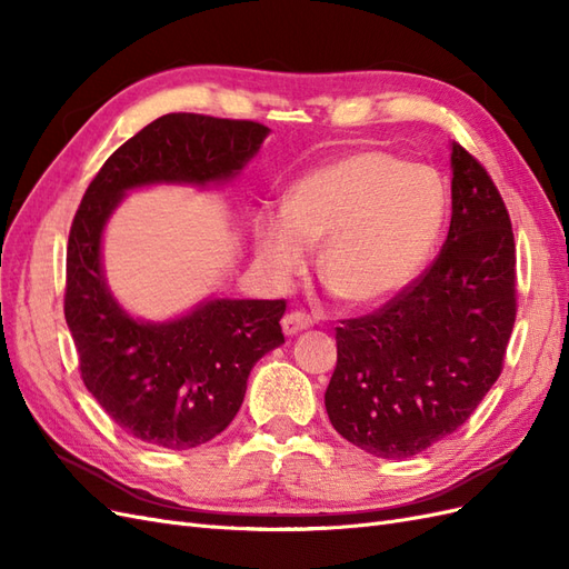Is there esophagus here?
I'll return each mask as SVG.
<instances>
[{
	"instance_id": "esophagus-1",
	"label": "esophagus",
	"mask_w": 569,
	"mask_h": 569,
	"mask_svg": "<svg viewBox=\"0 0 569 569\" xmlns=\"http://www.w3.org/2000/svg\"><path fill=\"white\" fill-rule=\"evenodd\" d=\"M313 322H316V320H313L311 313H306V311H291V313H287V316L282 318V330H284V335L295 337V335H299L301 330H306V327H311Z\"/></svg>"
}]
</instances>
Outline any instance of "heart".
<instances>
[{"label":"heart","instance_id":"b5f03b06","mask_svg":"<svg viewBox=\"0 0 569 569\" xmlns=\"http://www.w3.org/2000/svg\"><path fill=\"white\" fill-rule=\"evenodd\" d=\"M443 218L446 194L432 170L360 149L291 184L284 213L258 222L256 247L280 282L303 270L308 247H322L318 272L327 291L341 303L368 306L416 278Z\"/></svg>","mask_w":569,"mask_h":569}]
</instances>
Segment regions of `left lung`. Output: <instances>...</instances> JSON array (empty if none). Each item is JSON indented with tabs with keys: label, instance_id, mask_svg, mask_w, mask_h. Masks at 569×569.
<instances>
[{
	"label": "left lung",
	"instance_id": "left-lung-1",
	"mask_svg": "<svg viewBox=\"0 0 569 569\" xmlns=\"http://www.w3.org/2000/svg\"><path fill=\"white\" fill-rule=\"evenodd\" d=\"M451 168V228L432 266L375 313L337 327L327 416L377 458L418 456L468 422L503 370L518 316L503 197L458 142Z\"/></svg>",
	"mask_w": 569,
	"mask_h": 569
}]
</instances>
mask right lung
Returning <instances> with one entry per match:
<instances>
[{"mask_svg":"<svg viewBox=\"0 0 569 569\" xmlns=\"http://www.w3.org/2000/svg\"><path fill=\"white\" fill-rule=\"evenodd\" d=\"M253 120L168 113L118 147L84 192L66 251L63 313L80 377L134 439L170 451L211 441L237 416L258 358L284 343L287 301L211 299L170 322H142L116 303L101 270V232L132 187L226 182L261 149Z\"/></svg>","mask_w":569,"mask_h":569,"instance_id":"right-lung-1","label":"right lung"}]
</instances>
